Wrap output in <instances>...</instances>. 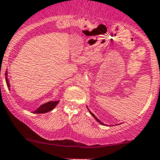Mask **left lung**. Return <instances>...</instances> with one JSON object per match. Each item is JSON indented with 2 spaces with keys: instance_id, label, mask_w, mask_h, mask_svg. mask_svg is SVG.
Here are the masks:
<instances>
[{
  "instance_id": "obj_1",
  "label": "left lung",
  "mask_w": 160,
  "mask_h": 160,
  "mask_svg": "<svg viewBox=\"0 0 160 160\" xmlns=\"http://www.w3.org/2000/svg\"><path fill=\"white\" fill-rule=\"evenodd\" d=\"M87 109H88V107H87ZM88 110H89V112H90V114H91V115H92V116H93V117H94V119H95V120H97V122H100V124H102V125H105V124H103V122H101V121H100V120H99V119H98V118H97V117H96V116H95V115H94V114L93 113V112H90V110H89V109H88Z\"/></svg>"
}]
</instances>
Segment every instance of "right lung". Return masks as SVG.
I'll list each match as a JSON object with an SVG mask.
<instances>
[{"label": "right lung", "mask_w": 160, "mask_h": 160, "mask_svg": "<svg viewBox=\"0 0 160 160\" xmlns=\"http://www.w3.org/2000/svg\"><path fill=\"white\" fill-rule=\"evenodd\" d=\"M7 70H6V73H5V80H6V83L7 86H8V89L10 90L11 88V86H10V83H9V80H8V73H7ZM59 103V101H49V102H47L45 103L42 104L40 105L36 110L33 111V113H45V112H48L51 111L52 110L55 108L57 107V105Z\"/></svg>", "instance_id": "1"}]
</instances>
